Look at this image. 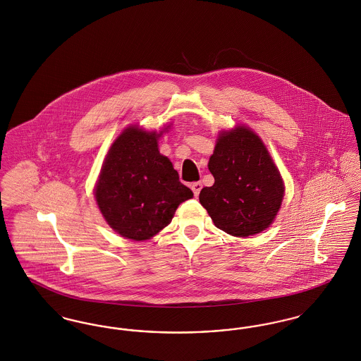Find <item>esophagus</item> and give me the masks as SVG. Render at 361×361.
Instances as JSON below:
<instances>
[{"instance_id":"esophagus-1","label":"esophagus","mask_w":361,"mask_h":361,"mask_svg":"<svg viewBox=\"0 0 361 361\" xmlns=\"http://www.w3.org/2000/svg\"><path fill=\"white\" fill-rule=\"evenodd\" d=\"M190 188L193 190V193H195V196H199V193H200V190L203 188V184L202 183H193L192 185H190Z\"/></svg>"}]
</instances>
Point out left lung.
Here are the masks:
<instances>
[{"mask_svg":"<svg viewBox=\"0 0 361 361\" xmlns=\"http://www.w3.org/2000/svg\"><path fill=\"white\" fill-rule=\"evenodd\" d=\"M208 169L212 187L199 200L214 224L234 237H250L275 221L284 197V183L265 145L245 126L222 131Z\"/></svg>","mask_w":361,"mask_h":361,"instance_id":"1","label":"left lung"}]
</instances>
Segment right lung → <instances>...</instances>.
<instances>
[{"label":"right lung","instance_id":"right-lung-1","mask_svg":"<svg viewBox=\"0 0 361 361\" xmlns=\"http://www.w3.org/2000/svg\"><path fill=\"white\" fill-rule=\"evenodd\" d=\"M162 133L130 126L105 157L94 197L106 224L124 238L150 240L172 222L177 207L193 197L158 150Z\"/></svg>","mask_w":361,"mask_h":361}]
</instances>
